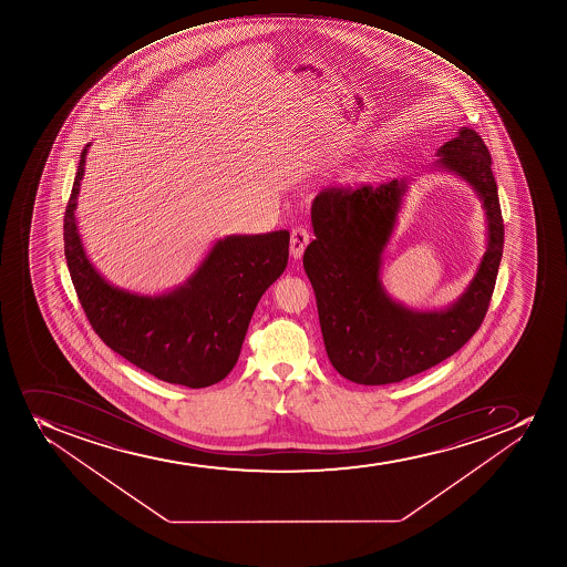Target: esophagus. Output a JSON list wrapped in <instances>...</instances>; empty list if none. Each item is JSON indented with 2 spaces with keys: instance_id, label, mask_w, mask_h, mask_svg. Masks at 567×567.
<instances>
[{
  "instance_id": "1",
  "label": "esophagus",
  "mask_w": 567,
  "mask_h": 567,
  "mask_svg": "<svg viewBox=\"0 0 567 567\" xmlns=\"http://www.w3.org/2000/svg\"><path fill=\"white\" fill-rule=\"evenodd\" d=\"M310 233L305 229L303 225H296L290 235V255L299 258L305 252V247L309 246Z\"/></svg>"
}]
</instances>
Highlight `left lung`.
Returning a JSON list of instances; mask_svg holds the SVG:
<instances>
[{"mask_svg":"<svg viewBox=\"0 0 567 567\" xmlns=\"http://www.w3.org/2000/svg\"><path fill=\"white\" fill-rule=\"evenodd\" d=\"M437 155V168L475 188L488 219V247L477 275L445 310L406 309L381 285L382 251L395 227L404 181L357 190L329 188L312 203L316 238L305 249V271L315 288L327 357L357 384H392L440 364L478 331L488 312L505 244L492 157L470 127H462Z\"/></svg>","mask_w":567,"mask_h":567,"instance_id":"1","label":"left lung"}]
</instances>
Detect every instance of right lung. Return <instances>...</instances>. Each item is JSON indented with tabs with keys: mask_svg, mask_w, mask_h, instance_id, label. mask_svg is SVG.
Masks as SVG:
<instances>
[{
	"mask_svg": "<svg viewBox=\"0 0 567 567\" xmlns=\"http://www.w3.org/2000/svg\"><path fill=\"white\" fill-rule=\"evenodd\" d=\"M89 147L81 152L64 213V255L90 326L114 353L161 381L216 384L235 368L262 293L287 268L290 233L227 236L183 287L163 296L113 287L90 264L73 214Z\"/></svg>",
	"mask_w": 567,
	"mask_h": 567,
	"instance_id": "right-lung-1",
	"label": "right lung"
}]
</instances>
